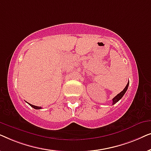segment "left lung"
Segmentation results:
<instances>
[{"label": "left lung", "instance_id": "obj_1", "mask_svg": "<svg viewBox=\"0 0 151 151\" xmlns=\"http://www.w3.org/2000/svg\"><path fill=\"white\" fill-rule=\"evenodd\" d=\"M129 82H128L127 84V86H125V88H124L123 91H121L120 93H119L117 94V96H115V98L113 99V104H115V103H117V102H118V101H119V100H120V99H121L122 98L124 95L125 94L126 91H127V89H128V86H129Z\"/></svg>", "mask_w": 151, "mask_h": 151}]
</instances>
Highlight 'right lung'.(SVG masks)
Listing matches in <instances>:
<instances>
[{
	"instance_id": "obj_1",
	"label": "right lung",
	"mask_w": 151,
	"mask_h": 151,
	"mask_svg": "<svg viewBox=\"0 0 151 151\" xmlns=\"http://www.w3.org/2000/svg\"><path fill=\"white\" fill-rule=\"evenodd\" d=\"M27 103H28V102H27ZM28 104H29L31 106L33 107V108L35 109H41V107H40V106H34V105H32V104H29V103H28Z\"/></svg>"
}]
</instances>
